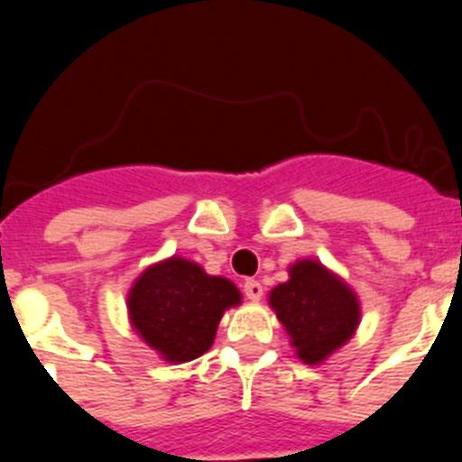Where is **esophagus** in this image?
<instances>
[{
  "mask_svg": "<svg viewBox=\"0 0 462 462\" xmlns=\"http://www.w3.org/2000/svg\"><path fill=\"white\" fill-rule=\"evenodd\" d=\"M243 291L245 296L250 298V300H261V296H263V287H261V282L259 280H245L243 284Z\"/></svg>",
  "mask_w": 462,
  "mask_h": 462,
  "instance_id": "34e87169",
  "label": "esophagus"
}]
</instances>
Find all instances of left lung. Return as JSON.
<instances>
[{
    "mask_svg": "<svg viewBox=\"0 0 462 462\" xmlns=\"http://www.w3.org/2000/svg\"><path fill=\"white\" fill-rule=\"evenodd\" d=\"M268 305L291 337L296 356L319 365L352 340L361 321L354 289L317 259H300L289 268V280L268 293Z\"/></svg>",
    "mask_w": 462,
    "mask_h": 462,
    "instance_id": "8db88e82",
    "label": "left lung"
}]
</instances>
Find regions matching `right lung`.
<instances>
[{"label":"right lung","mask_w":462,"mask_h":462,"mask_svg":"<svg viewBox=\"0 0 462 462\" xmlns=\"http://www.w3.org/2000/svg\"><path fill=\"white\" fill-rule=\"evenodd\" d=\"M240 300L231 280L208 275L189 259L171 256L136 277L126 310L145 345L164 361L187 363L210 349L222 314Z\"/></svg>","instance_id":"right-lung-1"}]
</instances>
